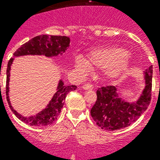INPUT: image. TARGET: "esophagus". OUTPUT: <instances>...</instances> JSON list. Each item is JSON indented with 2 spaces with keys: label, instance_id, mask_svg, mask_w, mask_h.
<instances>
[{
  "label": "esophagus",
  "instance_id": "34e87169",
  "mask_svg": "<svg viewBox=\"0 0 160 160\" xmlns=\"http://www.w3.org/2000/svg\"><path fill=\"white\" fill-rule=\"evenodd\" d=\"M84 90H93L94 89V85L92 84H85L82 86Z\"/></svg>",
  "mask_w": 160,
  "mask_h": 160
}]
</instances>
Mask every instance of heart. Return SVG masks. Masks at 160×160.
Wrapping results in <instances>:
<instances>
[{"instance_id": "b5f03b06", "label": "heart", "mask_w": 160, "mask_h": 160, "mask_svg": "<svg viewBox=\"0 0 160 160\" xmlns=\"http://www.w3.org/2000/svg\"><path fill=\"white\" fill-rule=\"evenodd\" d=\"M130 62V55L128 51L120 47H108L96 49L90 51L85 61L81 58L75 60L76 65L82 70L90 66L98 69H107L109 75H115L125 68Z\"/></svg>"}]
</instances>
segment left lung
Here are the masks:
<instances>
[{"instance_id":"8db88e82","label":"left lung","mask_w":160,"mask_h":160,"mask_svg":"<svg viewBox=\"0 0 160 160\" xmlns=\"http://www.w3.org/2000/svg\"><path fill=\"white\" fill-rule=\"evenodd\" d=\"M145 87L136 102H126L119 97L117 88L107 85L96 91L97 100L90 110V114L98 126L102 129L113 131L124 129L141 116L151 101L153 66L144 72Z\"/></svg>"}]
</instances>
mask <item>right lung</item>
I'll return each instance as SVG.
<instances>
[{"label": "right lung", "instance_id": "obj_1", "mask_svg": "<svg viewBox=\"0 0 160 160\" xmlns=\"http://www.w3.org/2000/svg\"><path fill=\"white\" fill-rule=\"evenodd\" d=\"M70 46V38L62 36H47L41 35L34 37L26 43L23 44L17 51L14 53V56H21L26 55H44L48 57L56 56L59 54L65 52ZM13 58H11L7 64L6 69V95L8 105L15 115L24 123L31 126H47L51 125L55 120L57 119L65 100L69 92L76 90V85H64L62 80H60L58 85L57 91L54 95L48 105L40 113L31 117L21 116L12 108L9 100V80H10V70L13 61Z\"/></svg>", "mask_w": 160, "mask_h": 160}]
</instances>
